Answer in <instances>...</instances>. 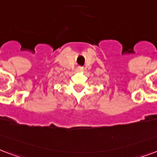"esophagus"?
<instances>
[{
  "mask_svg": "<svg viewBox=\"0 0 157 157\" xmlns=\"http://www.w3.org/2000/svg\"><path fill=\"white\" fill-rule=\"evenodd\" d=\"M75 71H77V72H82V71H83V68H82V67H77V68L75 69Z\"/></svg>",
  "mask_w": 157,
  "mask_h": 157,
  "instance_id": "obj_1",
  "label": "esophagus"
}]
</instances>
